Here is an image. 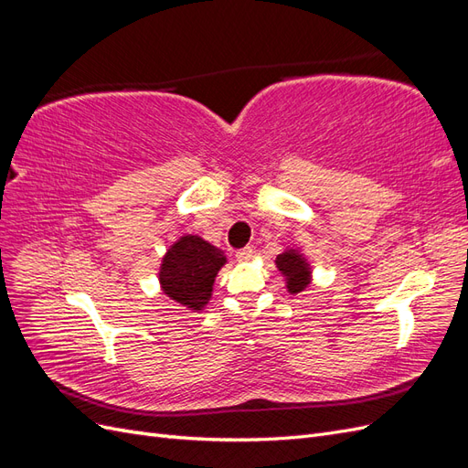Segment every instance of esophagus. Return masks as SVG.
Masks as SVG:
<instances>
[{"mask_svg":"<svg viewBox=\"0 0 468 468\" xmlns=\"http://www.w3.org/2000/svg\"><path fill=\"white\" fill-rule=\"evenodd\" d=\"M251 256H253V250H251L250 246L236 251V260H238V261H248V260H251Z\"/></svg>","mask_w":468,"mask_h":468,"instance_id":"esophagus-1","label":"esophagus"}]
</instances>
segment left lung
Returning a JSON list of instances; mask_svg holds the SVG:
<instances>
[{"label":"left lung","instance_id":"obj_1","mask_svg":"<svg viewBox=\"0 0 468 468\" xmlns=\"http://www.w3.org/2000/svg\"><path fill=\"white\" fill-rule=\"evenodd\" d=\"M275 265L287 281V291L291 294L303 292L310 281H313V271H310V263L304 258V253L299 248H287L275 258Z\"/></svg>","mask_w":468,"mask_h":468}]
</instances>
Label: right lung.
<instances>
[{
	"instance_id": "obj_1",
	"label": "right lung",
	"mask_w": 468,
	"mask_h": 468,
	"mask_svg": "<svg viewBox=\"0 0 468 468\" xmlns=\"http://www.w3.org/2000/svg\"><path fill=\"white\" fill-rule=\"evenodd\" d=\"M224 263V251L201 236H181L169 246L162 260L158 273L162 291L195 313L203 310L210 301L215 277Z\"/></svg>"
}]
</instances>
